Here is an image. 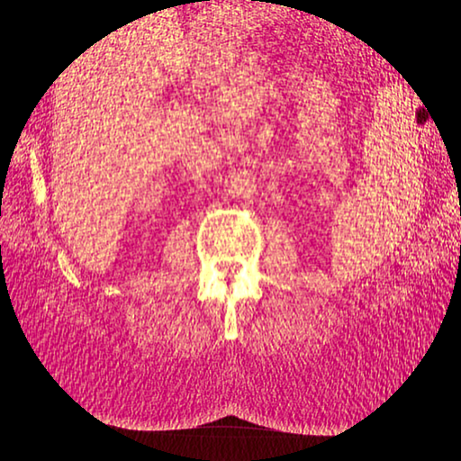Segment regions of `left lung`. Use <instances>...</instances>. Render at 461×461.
Instances as JSON below:
<instances>
[{
  "label": "left lung",
  "instance_id": "8db88e82",
  "mask_svg": "<svg viewBox=\"0 0 461 461\" xmlns=\"http://www.w3.org/2000/svg\"><path fill=\"white\" fill-rule=\"evenodd\" d=\"M420 113H421V111H420ZM417 117H420V115H417ZM423 119H427V117H425V109H423Z\"/></svg>",
  "mask_w": 461,
  "mask_h": 461
}]
</instances>
